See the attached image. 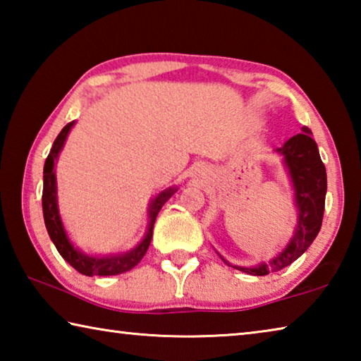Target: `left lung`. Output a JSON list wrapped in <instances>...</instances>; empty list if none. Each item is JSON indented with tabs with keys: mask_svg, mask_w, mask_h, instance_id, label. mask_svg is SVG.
<instances>
[{
	"mask_svg": "<svg viewBox=\"0 0 361 361\" xmlns=\"http://www.w3.org/2000/svg\"><path fill=\"white\" fill-rule=\"evenodd\" d=\"M301 130V133L291 137L283 146L276 149V152L283 157L298 209V224L290 242L272 259L261 261L259 264L252 267L232 266L219 255L226 264L247 272L250 276H267L269 272H277L291 264L310 247L322 228L326 195V169L320 159L312 132L305 126Z\"/></svg>",
	"mask_w": 361,
	"mask_h": 361,
	"instance_id": "8db88e82",
	"label": "left lung"
}]
</instances>
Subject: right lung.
I'll use <instances>...</instances> for the list:
<instances>
[{
    "label": "right lung",
    "instance_id": "right-lung-1",
    "mask_svg": "<svg viewBox=\"0 0 361 361\" xmlns=\"http://www.w3.org/2000/svg\"><path fill=\"white\" fill-rule=\"evenodd\" d=\"M75 126V121H71L70 124H66L62 132L59 133L56 142H54L51 152L44 162V172H42V215H44V224L49 232V237L56 245L57 252L60 256L68 262L70 266L76 269L78 272H81L82 276H118V274H124L130 269L135 267L148 250L152 237V228H154V221L159 210L162 209V205L172 197V195L178 191V188L172 186L164 189L162 192H159L154 199L151 200L149 209H148V228L143 235V239L140 240L137 247L126 253L118 255H106V256H90L85 255L81 250L73 245L68 234L63 228L62 218H60L59 204H57V178H56V162L59 159L60 151L63 149V145L66 142V137L71 130V127Z\"/></svg>",
    "mask_w": 361,
    "mask_h": 361
}]
</instances>
